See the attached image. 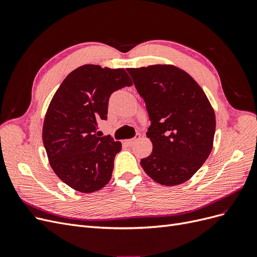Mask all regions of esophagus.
<instances>
[{
	"label": "esophagus",
	"instance_id": "34e87169",
	"mask_svg": "<svg viewBox=\"0 0 257 257\" xmlns=\"http://www.w3.org/2000/svg\"><path fill=\"white\" fill-rule=\"evenodd\" d=\"M141 137H142V135H141V134H136L134 138H132V139H127V141H125V144H126L127 146H133V145H134L136 142H138L139 139H141Z\"/></svg>",
	"mask_w": 257,
	"mask_h": 257
}]
</instances>
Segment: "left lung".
<instances>
[{"label":"left lung","mask_w":257,"mask_h":257,"mask_svg":"<svg viewBox=\"0 0 257 257\" xmlns=\"http://www.w3.org/2000/svg\"><path fill=\"white\" fill-rule=\"evenodd\" d=\"M149 113L153 149L141 161L155 182L173 186L192 178L213 147L215 114L200 85L170 64L127 68Z\"/></svg>","instance_id":"obj_1"}]
</instances>
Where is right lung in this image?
<instances>
[{
  "label": "right lung",
  "mask_w": 257,
  "mask_h": 257,
  "mask_svg": "<svg viewBox=\"0 0 257 257\" xmlns=\"http://www.w3.org/2000/svg\"><path fill=\"white\" fill-rule=\"evenodd\" d=\"M133 81L124 68L85 64L74 69L51 99L43 125V143L53 172L72 189L92 193L111 179L122 145L96 127L107 119L112 92Z\"/></svg>",
  "instance_id": "1"
}]
</instances>
